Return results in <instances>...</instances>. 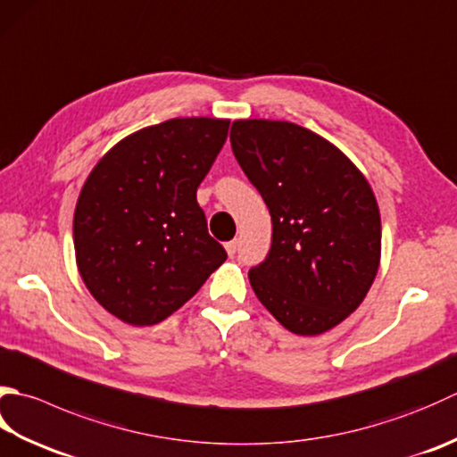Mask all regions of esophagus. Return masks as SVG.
I'll return each mask as SVG.
<instances>
[{"label":"esophagus","mask_w":457,"mask_h":457,"mask_svg":"<svg viewBox=\"0 0 457 457\" xmlns=\"http://www.w3.org/2000/svg\"><path fill=\"white\" fill-rule=\"evenodd\" d=\"M237 239H234V241H228V244H226V249H228V255L229 257H234L236 253H237Z\"/></svg>","instance_id":"34e87169"}]
</instances>
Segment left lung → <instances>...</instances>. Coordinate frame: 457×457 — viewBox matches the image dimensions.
Returning <instances> with one entry per match:
<instances>
[{
    "label": "left lung",
    "mask_w": 457,
    "mask_h": 457,
    "mask_svg": "<svg viewBox=\"0 0 457 457\" xmlns=\"http://www.w3.org/2000/svg\"><path fill=\"white\" fill-rule=\"evenodd\" d=\"M229 140L273 223L270 253L249 270L257 299L295 335L343 323L380 263L370 184L335 145L299 124L236 120Z\"/></svg>",
    "instance_id": "left-lung-1"
}]
</instances>
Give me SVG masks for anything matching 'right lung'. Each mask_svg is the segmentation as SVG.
I'll use <instances>...</instances> for the list:
<instances>
[{"label": "right lung", "instance_id": "1", "mask_svg": "<svg viewBox=\"0 0 457 457\" xmlns=\"http://www.w3.org/2000/svg\"><path fill=\"white\" fill-rule=\"evenodd\" d=\"M228 129L208 116L170 119L122 138L88 174L73 218L77 267L124 323L164 320L228 259L195 200Z\"/></svg>", "mask_w": 457, "mask_h": 457}]
</instances>
